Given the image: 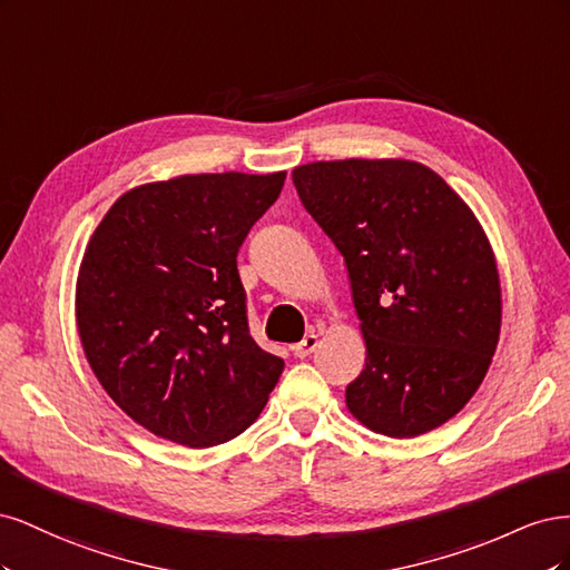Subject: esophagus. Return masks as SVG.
Instances as JSON below:
<instances>
[{
    "label": "esophagus",
    "instance_id": "esophagus-1",
    "mask_svg": "<svg viewBox=\"0 0 570 570\" xmlns=\"http://www.w3.org/2000/svg\"><path fill=\"white\" fill-rule=\"evenodd\" d=\"M316 347H318V335L308 333V335H304V340H302V342L292 344V354L299 356V358H304V356L312 354Z\"/></svg>",
    "mask_w": 570,
    "mask_h": 570
}]
</instances>
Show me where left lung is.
Wrapping results in <instances>:
<instances>
[{
  "label": "left lung",
  "instance_id": "obj_1",
  "mask_svg": "<svg viewBox=\"0 0 570 570\" xmlns=\"http://www.w3.org/2000/svg\"><path fill=\"white\" fill-rule=\"evenodd\" d=\"M292 183L347 264L366 340L350 411L387 438L450 421L485 377L502 323L480 223L416 161H316L292 170Z\"/></svg>",
  "mask_w": 570,
  "mask_h": 570
}]
</instances>
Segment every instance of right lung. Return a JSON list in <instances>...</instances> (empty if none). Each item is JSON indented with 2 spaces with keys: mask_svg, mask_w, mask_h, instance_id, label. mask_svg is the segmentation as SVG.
Returning a JSON list of instances; mask_svg holds the SVG:
<instances>
[{
  "mask_svg": "<svg viewBox=\"0 0 570 570\" xmlns=\"http://www.w3.org/2000/svg\"><path fill=\"white\" fill-rule=\"evenodd\" d=\"M285 174H202L130 189L85 249L76 316L101 387L149 433L214 446L247 430L283 373L249 335L237 252Z\"/></svg>",
  "mask_w": 570,
  "mask_h": 570,
  "instance_id": "right-lung-1",
  "label": "right lung"
}]
</instances>
